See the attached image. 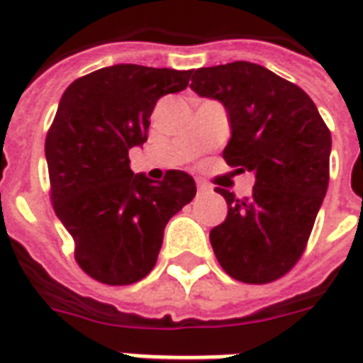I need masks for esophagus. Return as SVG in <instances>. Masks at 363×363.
<instances>
[{"instance_id": "obj_1", "label": "esophagus", "mask_w": 363, "mask_h": 363, "mask_svg": "<svg viewBox=\"0 0 363 363\" xmlns=\"http://www.w3.org/2000/svg\"><path fill=\"white\" fill-rule=\"evenodd\" d=\"M195 184H197V191H199V194H207V191H211V187L207 186L205 182H201V179H197Z\"/></svg>"}]
</instances>
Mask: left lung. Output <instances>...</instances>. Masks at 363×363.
I'll return each mask as SVG.
<instances>
[{"label": "left lung", "mask_w": 363, "mask_h": 363, "mask_svg": "<svg viewBox=\"0 0 363 363\" xmlns=\"http://www.w3.org/2000/svg\"><path fill=\"white\" fill-rule=\"evenodd\" d=\"M191 76L195 94L228 113L233 136L223 158L256 174L248 199L217 187L228 213L211 230L213 252L242 284L276 281L303 256L325 199L330 130L309 95L264 66L240 60Z\"/></svg>", "instance_id": "1"}]
</instances>
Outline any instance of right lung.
Wrapping results in <instances>:
<instances>
[{
    "label": "right lung",
    "mask_w": 363,
    "mask_h": 363,
    "mask_svg": "<svg viewBox=\"0 0 363 363\" xmlns=\"http://www.w3.org/2000/svg\"><path fill=\"white\" fill-rule=\"evenodd\" d=\"M191 70L117 64L72 82L45 152L56 217L74 258L95 281L130 285L154 268L168 220L195 197L194 177L168 169L162 182L133 174L128 150L148 138L154 105L189 84Z\"/></svg>",
    "instance_id": "right-lung-1"
}]
</instances>
